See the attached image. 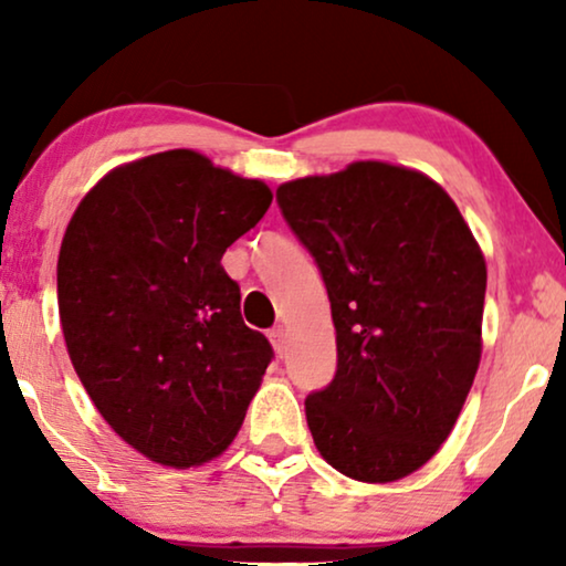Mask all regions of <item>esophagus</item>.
<instances>
[{"instance_id":"esophagus-1","label":"esophagus","mask_w":566,"mask_h":566,"mask_svg":"<svg viewBox=\"0 0 566 566\" xmlns=\"http://www.w3.org/2000/svg\"><path fill=\"white\" fill-rule=\"evenodd\" d=\"M270 343L275 345L277 353H283V347H285V327H283V324H277V327L270 332Z\"/></svg>"}]
</instances>
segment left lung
<instances>
[{
  "instance_id": "obj_1",
  "label": "left lung",
  "mask_w": 566,
  "mask_h": 566,
  "mask_svg": "<svg viewBox=\"0 0 566 566\" xmlns=\"http://www.w3.org/2000/svg\"><path fill=\"white\" fill-rule=\"evenodd\" d=\"M327 285L337 370L306 397L322 459L384 484L451 436L482 358L486 265L451 196L417 169L353 161L275 192Z\"/></svg>"
}]
</instances>
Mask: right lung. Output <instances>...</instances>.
Listing matches in <instances>:
<instances>
[{"instance_id": "1", "label": "right lung", "mask_w": 566, "mask_h": 566, "mask_svg": "<svg viewBox=\"0 0 566 566\" xmlns=\"http://www.w3.org/2000/svg\"><path fill=\"white\" fill-rule=\"evenodd\" d=\"M270 203L262 180L172 149L115 167L69 221L56 268L69 358L105 422L161 467L227 451L273 360L221 265Z\"/></svg>"}]
</instances>
